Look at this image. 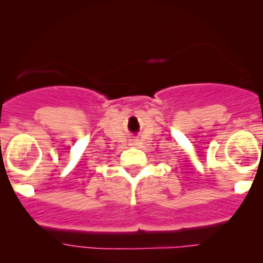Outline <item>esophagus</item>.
Segmentation results:
<instances>
[{"mask_svg": "<svg viewBox=\"0 0 263 263\" xmlns=\"http://www.w3.org/2000/svg\"><path fill=\"white\" fill-rule=\"evenodd\" d=\"M129 145H131V146H136V145H137V142H136V141H132V142L129 143Z\"/></svg>", "mask_w": 263, "mask_h": 263, "instance_id": "34e87169", "label": "esophagus"}]
</instances>
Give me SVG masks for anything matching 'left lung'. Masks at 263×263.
I'll return each instance as SVG.
<instances>
[{"label": "left lung", "mask_w": 263, "mask_h": 263, "mask_svg": "<svg viewBox=\"0 0 263 263\" xmlns=\"http://www.w3.org/2000/svg\"><path fill=\"white\" fill-rule=\"evenodd\" d=\"M262 147H263V141H262Z\"/></svg>", "instance_id": "1"}]
</instances>
